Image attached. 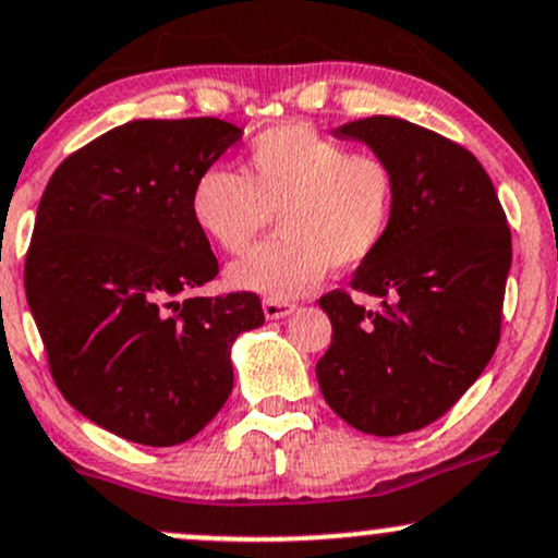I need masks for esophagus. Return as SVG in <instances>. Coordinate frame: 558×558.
<instances>
[{
	"label": "esophagus",
	"mask_w": 558,
	"mask_h": 558,
	"mask_svg": "<svg viewBox=\"0 0 558 558\" xmlns=\"http://www.w3.org/2000/svg\"><path fill=\"white\" fill-rule=\"evenodd\" d=\"M262 310L267 320H280V318H289L296 307L291 302H283V299H264Z\"/></svg>",
	"instance_id": "obj_1"
}]
</instances>
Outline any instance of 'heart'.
<instances>
[{
	"instance_id": "heart-1",
	"label": "heart",
	"mask_w": 558,
	"mask_h": 558,
	"mask_svg": "<svg viewBox=\"0 0 558 558\" xmlns=\"http://www.w3.org/2000/svg\"><path fill=\"white\" fill-rule=\"evenodd\" d=\"M195 225L227 254H243L278 214L280 238L227 269L234 289L269 299L307 294L328 269L372 259L390 234L396 175L372 151H348L307 125L254 138L245 175L208 168L192 186Z\"/></svg>"
}]
</instances>
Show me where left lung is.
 Segmentation results:
<instances>
[{"instance_id": "1", "label": "left lung", "mask_w": 558, "mask_h": 558, "mask_svg": "<svg viewBox=\"0 0 558 558\" xmlns=\"http://www.w3.org/2000/svg\"><path fill=\"white\" fill-rule=\"evenodd\" d=\"M361 141L396 175V214L383 248L353 272V289L320 296L331 344L320 392L355 430L401 436L447 414L500 342L511 230L489 175L454 141L398 117L331 131Z\"/></svg>"}]
</instances>
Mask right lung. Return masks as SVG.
I'll use <instances>...</instances> for the list:
<instances>
[{
  "mask_svg": "<svg viewBox=\"0 0 558 558\" xmlns=\"http://www.w3.org/2000/svg\"><path fill=\"white\" fill-rule=\"evenodd\" d=\"M240 138L216 117L125 122L66 157L39 201L23 278L52 379L133 444L197 436L232 392L234 339L264 324L254 294L190 296L219 272L192 186Z\"/></svg>",
  "mask_w": 558,
  "mask_h": 558,
  "instance_id": "right-lung-1",
  "label": "right lung"
}]
</instances>
